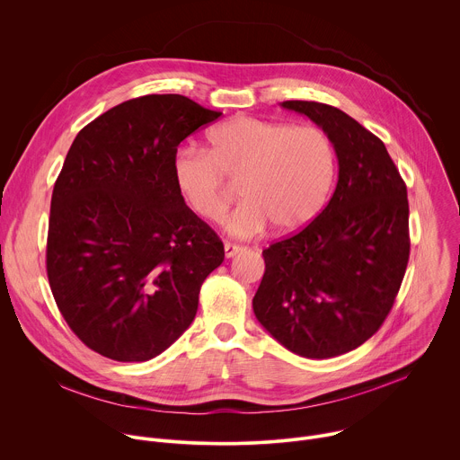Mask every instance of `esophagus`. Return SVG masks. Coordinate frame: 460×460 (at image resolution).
<instances>
[{
  "mask_svg": "<svg viewBox=\"0 0 460 460\" xmlns=\"http://www.w3.org/2000/svg\"><path fill=\"white\" fill-rule=\"evenodd\" d=\"M224 251H226V256H227V258H233V256H236L240 251H243V247H242V245H236V243H231V242H226V243H224Z\"/></svg>",
  "mask_w": 460,
  "mask_h": 460,
  "instance_id": "34e87169",
  "label": "esophagus"
}]
</instances>
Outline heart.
<instances>
[{
    "instance_id": "obj_1",
    "label": "heart",
    "mask_w": 460,
    "mask_h": 460,
    "mask_svg": "<svg viewBox=\"0 0 460 460\" xmlns=\"http://www.w3.org/2000/svg\"><path fill=\"white\" fill-rule=\"evenodd\" d=\"M337 174V153L325 130L252 116L215 125L206 153L183 149L172 160V176L189 209L220 222L229 206L222 176L240 180L243 202L227 222L234 236H252L273 224L295 233L323 209Z\"/></svg>"
}]
</instances>
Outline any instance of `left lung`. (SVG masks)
<instances>
[{
	"instance_id": "obj_1",
	"label": "left lung",
	"mask_w": 460,
	"mask_h": 460,
	"mask_svg": "<svg viewBox=\"0 0 460 460\" xmlns=\"http://www.w3.org/2000/svg\"><path fill=\"white\" fill-rule=\"evenodd\" d=\"M332 138L339 181L300 233L264 249L252 309L266 332L305 358L344 355L371 339L395 302L410 258L406 183L385 146L337 107L289 100Z\"/></svg>"
}]
</instances>
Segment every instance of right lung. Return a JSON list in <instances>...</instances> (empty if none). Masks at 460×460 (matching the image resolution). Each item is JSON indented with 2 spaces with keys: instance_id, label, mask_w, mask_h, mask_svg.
<instances>
[{
  "instance_id": "obj_1",
  "label": "right lung",
  "mask_w": 460,
  "mask_h": 460,
  "mask_svg": "<svg viewBox=\"0 0 460 460\" xmlns=\"http://www.w3.org/2000/svg\"><path fill=\"white\" fill-rule=\"evenodd\" d=\"M220 116L180 94H147L75 138L52 190L47 277L93 351L146 362L194 320L224 243L185 206L172 160L180 142Z\"/></svg>"
}]
</instances>
